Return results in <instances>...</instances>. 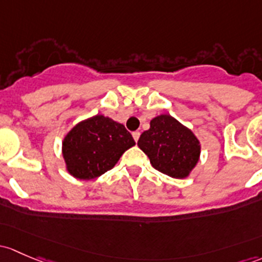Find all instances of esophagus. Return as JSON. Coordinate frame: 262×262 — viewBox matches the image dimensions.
I'll return each mask as SVG.
<instances>
[{
  "label": "esophagus",
  "mask_w": 262,
  "mask_h": 262,
  "mask_svg": "<svg viewBox=\"0 0 262 262\" xmlns=\"http://www.w3.org/2000/svg\"><path fill=\"white\" fill-rule=\"evenodd\" d=\"M132 136H133V138H134V140H136V142H138V139H139V137H140V133H139L138 130L133 132V134H132Z\"/></svg>",
  "instance_id": "esophagus-1"
}]
</instances>
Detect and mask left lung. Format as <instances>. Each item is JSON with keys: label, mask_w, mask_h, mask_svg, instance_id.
Instances as JSON below:
<instances>
[{"label": "left lung", "mask_w": 262, "mask_h": 262, "mask_svg": "<svg viewBox=\"0 0 262 262\" xmlns=\"http://www.w3.org/2000/svg\"><path fill=\"white\" fill-rule=\"evenodd\" d=\"M138 147L157 170L177 180L191 174L201 156V143L193 132L169 114L150 120V128L142 133Z\"/></svg>", "instance_id": "obj_1"}]
</instances>
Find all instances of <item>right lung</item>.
<instances>
[{
	"label": "right lung",
	"mask_w": 262,
	"mask_h": 262,
	"mask_svg": "<svg viewBox=\"0 0 262 262\" xmlns=\"http://www.w3.org/2000/svg\"><path fill=\"white\" fill-rule=\"evenodd\" d=\"M133 145L136 142L123 124L96 114L68 132L61 152L69 174L89 181L112 169Z\"/></svg>",
	"instance_id": "right-lung-1"
}]
</instances>
